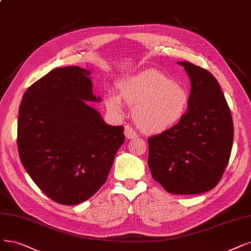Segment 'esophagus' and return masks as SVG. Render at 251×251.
<instances>
[{
    "instance_id": "obj_1",
    "label": "esophagus",
    "mask_w": 251,
    "mask_h": 251,
    "mask_svg": "<svg viewBox=\"0 0 251 251\" xmlns=\"http://www.w3.org/2000/svg\"><path fill=\"white\" fill-rule=\"evenodd\" d=\"M125 135L126 137V139H135V138H137V133L129 126H125Z\"/></svg>"
}]
</instances>
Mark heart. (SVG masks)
<instances>
[{
	"mask_svg": "<svg viewBox=\"0 0 251 251\" xmlns=\"http://www.w3.org/2000/svg\"><path fill=\"white\" fill-rule=\"evenodd\" d=\"M118 95H108L105 105L120 113L123 103L133 107L136 125L147 133H160L177 126L188 111L187 88L156 70H145L117 81Z\"/></svg>",
	"mask_w": 251,
	"mask_h": 251,
	"instance_id": "obj_1",
	"label": "heart"
}]
</instances>
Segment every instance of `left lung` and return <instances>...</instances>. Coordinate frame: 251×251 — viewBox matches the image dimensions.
Wrapping results in <instances>:
<instances>
[{
    "label": "left lung",
    "mask_w": 251,
    "mask_h": 251,
    "mask_svg": "<svg viewBox=\"0 0 251 251\" xmlns=\"http://www.w3.org/2000/svg\"><path fill=\"white\" fill-rule=\"evenodd\" d=\"M190 79V103L174 127L148 138V167L168 193L203 194L216 186L228 163L234 126L215 77L188 62H178Z\"/></svg>",
    "instance_id": "left-lung-1"
}]
</instances>
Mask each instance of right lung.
<instances>
[{
	"mask_svg": "<svg viewBox=\"0 0 251 251\" xmlns=\"http://www.w3.org/2000/svg\"><path fill=\"white\" fill-rule=\"evenodd\" d=\"M91 71L57 68L29 86L19 107L17 147L33 181L54 202L77 205L106 182L123 126L107 125L85 101L93 95Z\"/></svg>",
	"mask_w": 251,
	"mask_h": 251,
	"instance_id": "1",
	"label": "right lung"
}]
</instances>
